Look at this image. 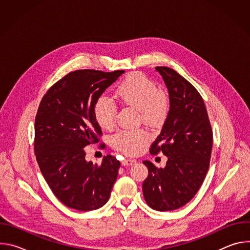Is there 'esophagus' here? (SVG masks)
Masks as SVG:
<instances>
[{"mask_svg": "<svg viewBox=\"0 0 250 250\" xmlns=\"http://www.w3.org/2000/svg\"><path fill=\"white\" fill-rule=\"evenodd\" d=\"M135 162H136L135 159H132V158H125V159L122 161V164H123L124 166H125V165H132V164H134Z\"/></svg>", "mask_w": 250, "mask_h": 250, "instance_id": "esophagus-1", "label": "esophagus"}]
</instances>
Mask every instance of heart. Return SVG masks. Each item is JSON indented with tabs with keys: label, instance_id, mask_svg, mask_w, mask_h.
Returning a JSON list of instances; mask_svg holds the SVG:
<instances>
[{
	"label": "heart",
	"instance_id": "1",
	"mask_svg": "<svg viewBox=\"0 0 250 250\" xmlns=\"http://www.w3.org/2000/svg\"><path fill=\"white\" fill-rule=\"evenodd\" d=\"M116 98L124 104L136 108L141 121L155 126L166 118L169 110L167 94L156 89L155 83L142 73L128 75L116 89ZM117 106L109 98L101 97L95 104L94 116L98 125L109 129L116 122ZM147 141V134L142 130L121 129L112 136V145L127 154L138 153Z\"/></svg>",
	"mask_w": 250,
	"mask_h": 250
}]
</instances>
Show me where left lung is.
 I'll use <instances>...</instances> for the list:
<instances>
[{
	"label": "left lung",
	"mask_w": 250,
	"mask_h": 250,
	"mask_svg": "<svg viewBox=\"0 0 250 250\" xmlns=\"http://www.w3.org/2000/svg\"><path fill=\"white\" fill-rule=\"evenodd\" d=\"M155 70L168 89L170 109L149 151H162L168 160L164 168L144 161L148 176L142 191L150 208L166 211L185 206L202 186L209 166L212 130L196 88L169 67L157 66Z\"/></svg>",
	"instance_id": "8db88e82"
}]
</instances>
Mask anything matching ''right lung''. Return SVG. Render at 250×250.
Here are the masks:
<instances>
[{
    "label": "right lung",
    "mask_w": 250,
    "mask_h": 250,
    "mask_svg": "<svg viewBox=\"0 0 250 250\" xmlns=\"http://www.w3.org/2000/svg\"><path fill=\"white\" fill-rule=\"evenodd\" d=\"M124 73L73 71L50 87L40 104L34 124L35 156L49 188L68 208L93 210L110 198L121 162L109 154L101 165L94 164L85 159V147L97 144L102 135L94 116L96 102Z\"/></svg>",
    "instance_id": "add662e5"
}]
</instances>
